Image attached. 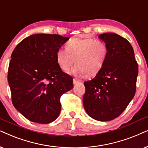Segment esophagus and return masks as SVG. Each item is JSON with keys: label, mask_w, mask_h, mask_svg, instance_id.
Here are the masks:
<instances>
[{"label": "esophagus", "mask_w": 148, "mask_h": 148, "mask_svg": "<svg viewBox=\"0 0 148 148\" xmlns=\"http://www.w3.org/2000/svg\"><path fill=\"white\" fill-rule=\"evenodd\" d=\"M79 82H80V80L77 79V78H74V80H73V83H74V84H76L79 83Z\"/></svg>", "instance_id": "obj_1"}]
</instances>
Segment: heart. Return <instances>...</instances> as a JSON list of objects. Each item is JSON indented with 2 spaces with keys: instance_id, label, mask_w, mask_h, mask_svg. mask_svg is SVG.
I'll return each mask as SVG.
<instances>
[{
  "instance_id": "1",
  "label": "heart",
  "mask_w": 148,
  "mask_h": 148,
  "mask_svg": "<svg viewBox=\"0 0 148 148\" xmlns=\"http://www.w3.org/2000/svg\"><path fill=\"white\" fill-rule=\"evenodd\" d=\"M108 56V46L102 40L92 38H76L69 41L66 49H58L56 60L64 72L76 66L72 74L78 77L97 75L105 64Z\"/></svg>"
}]
</instances>
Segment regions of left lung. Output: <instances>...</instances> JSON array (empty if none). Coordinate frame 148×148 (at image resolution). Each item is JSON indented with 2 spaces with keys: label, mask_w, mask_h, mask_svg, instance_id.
<instances>
[{
  "label": "left lung",
  "mask_w": 148,
  "mask_h": 148,
  "mask_svg": "<svg viewBox=\"0 0 148 148\" xmlns=\"http://www.w3.org/2000/svg\"><path fill=\"white\" fill-rule=\"evenodd\" d=\"M108 46L103 68L91 80L84 82L83 105L86 113L99 121H110L123 113L135 94L138 64L127 39L114 33L100 34Z\"/></svg>",
  "instance_id": "8db88e82"
}]
</instances>
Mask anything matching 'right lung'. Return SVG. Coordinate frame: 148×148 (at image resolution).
<instances>
[{"instance_id":"add662e5","label":"right lung","mask_w":148,"mask_h":148,"mask_svg":"<svg viewBox=\"0 0 148 148\" xmlns=\"http://www.w3.org/2000/svg\"><path fill=\"white\" fill-rule=\"evenodd\" d=\"M68 40L59 34H33L11 54L7 79L12 103L29 121L48 124L56 120L61 96L73 88L72 77L56 60L57 51Z\"/></svg>"}]
</instances>
